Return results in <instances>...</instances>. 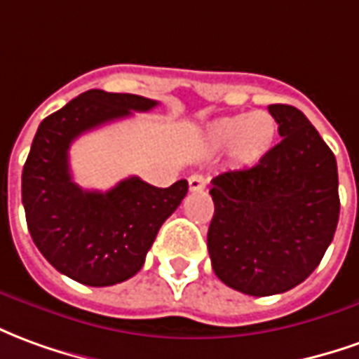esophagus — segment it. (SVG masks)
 <instances>
[{
  "label": "esophagus",
  "mask_w": 359,
  "mask_h": 359,
  "mask_svg": "<svg viewBox=\"0 0 359 359\" xmlns=\"http://www.w3.org/2000/svg\"><path fill=\"white\" fill-rule=\"evenodd\" d=\"M207 189V177L201 174L189 175V191H205Z\"/></svg>",
  "instance_id": "obj_1"
}]
</instances>
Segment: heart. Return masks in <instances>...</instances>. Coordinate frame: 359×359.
<instances>
[{"instance_id":"heart-1","label":"heart","mask_w":359,"mask_h":359,"mask_svg":"<svg viewBox=\"0 0 359 359\" xmlns=\"http://www.w3.org/2000/svg\"><path fill=\"white\" fill-rule=\"evenodd\" d=\"M276 135V119L265 110L218 118L207 127L208 143L215 149L230 147V158L238 170H248L263 162L273 151Z\"/></svg>"}]
</instances>
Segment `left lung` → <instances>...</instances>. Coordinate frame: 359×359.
Instances as JSON below:
<instances>
[{"instance_id":"obj_1","label":"left lung","mask_w":359,"mask_h":359,"mask_svg":"<svg viewBox=\"0 0 359 359\" xmlns=\"http://www.w3.org/2000/svg\"><path fill=\"white\" fill-rule=\"evenodd\" d=\"M282 141L263 162L216 175L207 233L212 271L249 296L304 282L334 238L340 212L337 158L302 111L271 104Z\"/></svg>"}]
</instances>
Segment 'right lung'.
Wrapping results in <instances>:
<instances>
[{
    "label": "right lung",
    "instance_id": "obj_1",
    "mask_svg": "<svg viewBox=\"0 0 359 359\" xmlns=\"http://www.w3.org/2000/svg\"><path fill=\"white\" fill-rule=\"evenodd\" d=\"M156 100L86 90L40 123L22 168L27 224L46 261L86 286H111L141 271L160 226L187 195L180 180L166 189L131 175L110 191L73 182L69 147L94 127L149 111Z\"/></svg>",
    "mask_w": 359,
    "mask_h": 359
}]
</instances>
